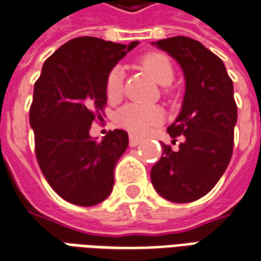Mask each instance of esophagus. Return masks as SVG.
<instances>
[{
	"label": "esophagus",
	"instance_id": "obj_1",
	"mask_svg": "<svg viewBox=\"0 0 261 261\" xmlns=\"http://www.w3.org/2000/svg\"><path fill=\"white\" fill-rule=\"evenodd\" d=\"M143 143V138H140V137L137 136H130V145L131 147H137V145H140V144Z\"/></svg>",
	"mask_w": 261,
	"mask_h": 261
}]
</instances>
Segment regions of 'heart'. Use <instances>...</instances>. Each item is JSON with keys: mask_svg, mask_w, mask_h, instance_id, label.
I'll return each mask as SVG.
<instances>
[{"mask_svg": "<svg viewBox=\"0 0 261 261\" xmlns=\"http://www.w3.org/2000/svg\"><path fill=\"white\" fill-rule=\"evenodd\" d=\"M141 66L147 73L161 86H168L174 80V66L168 56L158 52L144 55L141 58ZM124 73L121 67L116 66L107 76L106 93L109 99H118L123 93ZM120 124L134 133H145L149 125L156 124L162 120V113L156 107H145L138 105L124 106L117 114Z\"/></svg>", "mask_w": 261, "mask_h": 261, "instance_id": "1", "label": "heart"}]
</instances>
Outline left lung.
Listing matches in <instances>:
<instances>
[{
    "label": "left lung",
    "instance_id": "obj_1",
    "mask_svg": "<svg viewBox=\"0 0 261 261\" xmlns=\"http://www.w3.org/2000/svg\"><path fill=\"white\" fill-rule=\"evenodd\" d=\"M151 45L178 62L185 79L181 112L167 130L184 140L175 151L161 143L162 156L151 169V182L162 198L187 203L206 195L232 158L238 121L233 82L223 62L195 39L174 36Z\"/></svg>",
    "mask_w": 261,
    "mask_h": 261
}]
</instances>
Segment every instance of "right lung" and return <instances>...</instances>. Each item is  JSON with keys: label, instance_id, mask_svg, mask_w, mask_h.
<instances>
[{"label": "right lung", "instance_id": "1", "mask_svg": "<svg viewBox=\"0 0 261 261\" xmlns=\"http://www.w3.org/2000/svg\"><path fill=\"white\" fill-rule=\"evenodd\" d=\"M138 45L82 36L62 45L42 66L34 87L29 124L42 174L56 194L79 206H93L112 194L114 168L128 147L124 130L101 141L90 125L107 103L106 80Z\"/></svg>", "mask_w": 261, "mask_h": 261}]
</instances>
